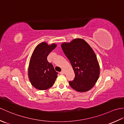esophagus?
<instances>
[{
  "instance_id": "esophagus-1",
  "label": "esophagus",
  "mask_w": 124,
  "mask_h": 124,
  "mask_svg": "<svg viewBox=\"0 0 124 124\" xmlns=\"http://www.w3.org/2000/svg\"><path fill=\"white\" fill-rule=\"evenodd\" d=\"M64 73H65V71L64 69H62V70L60 72L61 74H64Z\"/></svg>"
}]
</instances>
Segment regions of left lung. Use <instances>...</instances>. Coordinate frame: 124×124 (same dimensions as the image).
Listing matches in <instances>:
<instances>
[{
  "label": "left lung",
  "mask_w": 124,
  "mask_h": 124,
  "mask_svg": "<svg viewBox=\"0 0 124 124\" xmlns=\"http://www.w3.org/2000/svg\"><path fill=\"white\" fill-rule=\"evenodd\" d=\"M61 47L75 74L74 80L69 81L70 86L79 92L90 90L95 85L100 75L99 64L93 49L80 38L62 43Z\"/></svg>",
  "instance_id": "obj_1"
}]
</instances>
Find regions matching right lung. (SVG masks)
<instances>
[{
    "label": "right lung",
    "instance_id": "add662e5",
    "mask_svg": "<svg viewBox=\"0 0 124 124\" xmlns=\"http://www.w3.org/2000/svg\"><path fill=\"white\" fill-rule=\"evenodd\" d=\"M56 46V44L48 45L42 42L36 47L31 55L28 77L31 85L39 90H46L51 87L57 78L58 73L47 59L49 53Z\"/></svg>",
    "mask_w": 124,
    "mask_h": 124
}]
</instances>
